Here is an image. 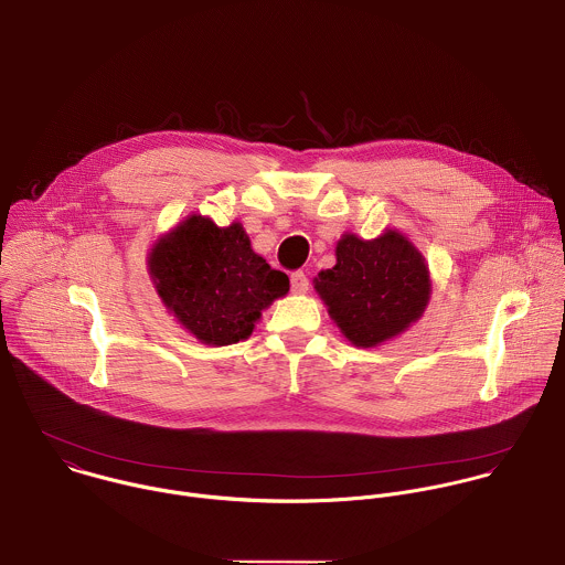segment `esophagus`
Wrapping results in <instances>:
<instances>
[{"label":"esophagus","mask_w":565,"mask_h":565,"mask_svg":"<svg viewBox=\"0 0 565 565\" xmlns=\"http://www.w3.org/2000/svg\"><path fill=\"white\" fill-rule=\"evenodd\" d=\"M291 289H294L296 294H305V291L309 289V278H307V274H305L302 269H298V271L291 274Z\"/></svg>","instance_id":"esophagus-1"}]
</instances>
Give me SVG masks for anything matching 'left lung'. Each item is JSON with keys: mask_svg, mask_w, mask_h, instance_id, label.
Returning <instances> with one entry per match:
<instances>
[{"mask_svg": "<svg viewBox=\"0 0 565 565\" xmlns=\"http://www.w3.org/2000/svg\"><path fill=\"white\" fill-rule=\"evenodd\" d=\"M335 256V267L320 271L316 289L355 347H376L420 318L429 271L405 236L392 230L375 241L347 234Z\"/></svg>", "mask_w": 565, "mask_h": 565, "instance_id": "obj_1", "label": "left lung"}]
</instances>
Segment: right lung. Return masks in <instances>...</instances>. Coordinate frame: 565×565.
Listing matches in <instances>:
<instances>
[{
    "label": "right lung",
    "mask_w": 565,
    "mask_h": 565,
    "mask_svg": "<svg viewBox=\"0 0 565 565\" xmlns=\"http://www.w3.org/2000/svg\"><path fill=\"white\" fill-rule=\"evenodd\" d=\"M151 276L164 305L203 344L252 335L260 311L289 291V278L254 254L241 223L216 227L189 216L151 252Z\"/></svg>",
    "instance_id": "obj_1"
}]
</instances>
